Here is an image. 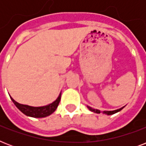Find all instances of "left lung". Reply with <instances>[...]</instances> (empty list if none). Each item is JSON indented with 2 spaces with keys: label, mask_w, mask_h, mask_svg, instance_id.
<instances>
[{
  "label": "left lung",
  "mask_w": 146,
  "mask_h": 146,
  "mask_svg": "<svg viewBox=\"0 0 146 146\" xmlns=\"http://www.w3.org/2000/svg\"><path fill=\"white\" fill-rule=\"evenodd\" d=\"M123 108H124V107H123V108H120V109H118V110H115V111H103V113H105V114H107V115H111V114H113V113H117V112H118V111H121V110H122ZM88 108H89L91 111H93V112H95V113H101V111H100L99 110H97V109H92V108H90V107H88Z\"/></svg>",
  "instance_id": "8db88e82"
}]
</instances>
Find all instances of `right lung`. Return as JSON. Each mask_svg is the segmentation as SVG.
Returning <instances> with one entry per match:
<instances>
[{
    "instance_id": "1",
    "label": "right lung",
    "mask_w": 146,
    "mask_h": 146,
    "mask_svg": "<svg viewBox=\"0 0 146 146\" xmlns=\"http://www.w3.org/2000/svg\"><path fill=\"white\" fill-rule=\"evenodd\" d=\"M60 96H61V94H60V96H58L57 100L54 101L53 103L43 107H32L26 105V104H19L18 102L13 99L11 97H10V98L13 101V102L14 103L15 105L17 106V108L19 109L21 112H23L24 114H26V116L32 117L41 118L50 115L56 111V109H57L60 103Z\"/></svg>"
}]
</instances>
